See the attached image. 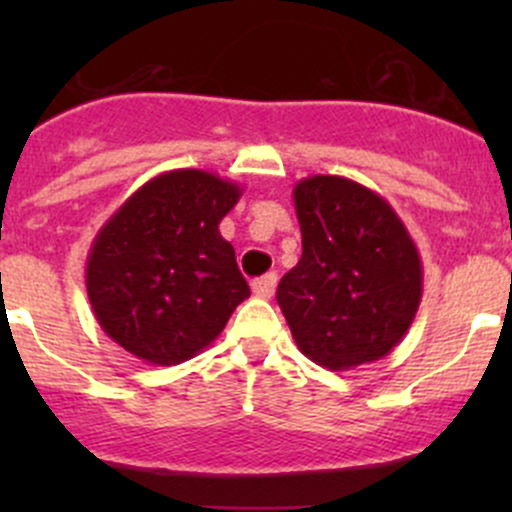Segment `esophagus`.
I'll return each mask as SVG.
<instances>
[{
    "mask_svg": "<svg viewBox=\"0 0 512 512\" xmlns=\"http://www.w3.org/2000/svg\"><path fill=\"white\" fill-rule=\"evenodd\" d=\"M275 287H277L275 272H267V275L257 277V280L252 282V292H255L257 297H262V299H270L272 294H275Z\"/></svg>",
    "mask_w": 512,
    "mask_h": 512,
    "instance_id": "obj_1",
    "label": "esophagus"
}]
</instances>
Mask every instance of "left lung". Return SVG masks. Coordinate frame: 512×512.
<instances>
[{
	"mask_svg": "<svg viewBox=\"0 0 512 512\" xmlns=\"http://www.w3.org/2000/svg\"><path fill=\"white\" fill-rule=\"evenodd\" d=\"M302 257L277 302L299 352L329 371L381 359L404 339L423 292L409 230L374 190L342 175L294 185Z\"/></svg>",
	"mask_w": 512,
	"mask_h": 512,
	"instance_id": "8db88e82",
	"label": "left lung"
}]
</instances>
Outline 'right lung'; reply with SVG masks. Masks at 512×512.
I'll return each instance as SVG.
<instances>
[{
    "label": "right lung",
    "instance_id": "1",
    "mask_svg": "<svg viewBox=\"0 0 512 512\" xmlns=\"http://www.w3.org/2000/svg\"><path fill=\"white\" fill-rule=\"evenodd\" d=\"M242 188L208 170L160 173L98 230L86 292L103 332L156 366L193 359L250 297L220 220Z\"/></svg>",
    "mask_w": 512,
    "mask_h": 512
}]
</instances>
